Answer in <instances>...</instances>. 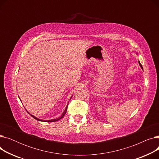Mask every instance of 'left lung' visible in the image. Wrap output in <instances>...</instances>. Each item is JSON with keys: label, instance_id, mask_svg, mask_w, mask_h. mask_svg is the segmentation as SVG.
<instances>
[{"label": "left lung", "instance_id": "obj_1", "mask_svg": "<svg viewBox=\"0 0 159 159\" xmlns=\"http://www.w3.org/2000/svg\"><path fill=\"white\" fill-rule=\"evenodd\" d=\"M139 65H140V67H141V68H142V69H143V66H142V65H141V64H140V62H139Z\"/></svg>", "mask_w": 159, "mask_h": 159}]
</instances>
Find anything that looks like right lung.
<instances>
[{
	"label": "right lung",
	"mask_w": 159,
	"mask_h": 159,
	"mask_svg": "<svg viewBox=\"0 0 159 159\" xmlns=\"http://www.w3.org/2000/svg\"><path fill=\"white\" fill-rule=\"evenodd\" d=\"M71 97H72V96H71ZM67 108H68V105H67V106H66V109H65V110L64 111V112L62 113V114L61 115V116H60L59 118H57V119H52V120H41V119H38V118H37L36 116H33V115H31V114H30V113L28 112V111H27L33 118H34L35 119H36L37 120H39V121H44V122H56V121H58V120H59L60 119H61L63 116L65 115V114H66V111H67Z\"/></svg>",
	"instance_id": "obj_1"
}]
</instances>
